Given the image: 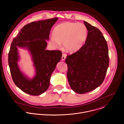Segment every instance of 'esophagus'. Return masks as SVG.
Returning a JSON list of instances; mask_svg holds the SVG:
<instances>
[{"label":"esophagus","mask_w":124,"mask_h":124,"mask_svg":"<svg viewBox=\"0 0 124 124\" xmlns=\"http://www.w3.org/2000/svg\"><path fill=\"white\" fill-rule=\"evenodd\" d=\"M66 55L64 54H62V61H64L66 59Z\"/></svg>","instance_id":"esophagus-1"}]
</instances>
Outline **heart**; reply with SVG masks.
Masks as SVG:
<instances>
[{"instance_id":"obj_1","label":"heart","mask_w":124,"mask_h":124,"mask_svg":"<svg viewBox=\"0 0 124 124\" xmlns=\"http://www.w3.org/2000/svg\"><path fill=\"white\" fill-rule=\"evenodd\" d=\"M88 30L81 23L65 22L57 25L53 31L50 38L51 45L57 47L63 43L64 49L70 53L80 49L84 45L87 37Z\"/></svg>"}]
</instances>
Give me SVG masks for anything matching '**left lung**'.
Returning <instances> with one entry per match:
<instances>
[{
	"label": "left lung",
	"mask_w": 124,
	"mask_h": 124,
	"mask_svg": "<svg viewBox=\"0 0 124 124\" xmlns=\"http://www.w3.org/2000/svg\"><path fill=\"white\" fill-rule=\"evenodd\" d=\"M84 23L88 30L85 45L65 60L70 85L79 94L92 91L101 84L109 62L107 44L102 33L87 22Z\"/></svg>",
	"instance_id": "8db88e82"
}]
</instances>
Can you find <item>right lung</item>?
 Segmentation results:
<instances>
[{"label":"right lung","mask_w":124,"mask_h":124,"mask_svg":"<svg viewBox=\"0 0 124 124\" xmlns=\"http://www.w3.org/2000/svg\"><path fill=\"white\" fill-rule=\"evenodd\" d=\"M57 20L54 18L25 25L11 43L8 62L12 79L20 89L30 95H39L48 89L51 75L61 59V51L46 50L51 29ZM19 48L27 50L30 55L35 72L31 78L19 67Z\"/></svg>","instance_id":"add662e5"}]
</instances>
